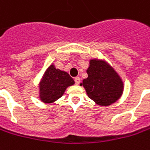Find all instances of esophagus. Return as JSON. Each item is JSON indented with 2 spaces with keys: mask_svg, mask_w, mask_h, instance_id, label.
I'll use <instances>...</instances> for the list:
<instances>
[{
  "mask_svg": "<svg viewBox=\"0 0 150 150\" xmlns=\"http://www.w3.org/2000/svg\"><path fill=\"white\" fill-rule=\"evenodd\" d=\"M75 84H79V83H80V78L79 77H75Z\"/></svg>",
  "mask_w": 150,
  "mask_h": 150,
  "instance_id": "1",
  "label": "esophagus"
}]
</instances>
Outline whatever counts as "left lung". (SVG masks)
<instances>
[{
	"label": "left lung",
	"instance_id": "8db88e82",
	"mask_svg": "<svg viewBox=\"0 0 150 150\" xmlns=\"http://www.w3.org/2000/svg\"><path fill=\"white\" fill-rule=\"evenodd\" d=\"M88 78L80 83L89 98L99 106H109L121 98L124 84L121 77L108 62L91 59L87 70Z\"/></svg>",
	"mask_w": 150,
	"mask_h": 150
}]
</instances>
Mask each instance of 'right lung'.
I'll use <instances>...</instances> for the list:
<instances>
[{
  "instance_id": "right-lung-1",
  "label": "right lung",
  "mask_w": 150,
  "mask_h": 150,
  "mask_svg": "<svg viewBox=\"0 0 150 150\" xmlns=\"http://www.w3.org/2000/svg\"><path fill=\"white\" fill-rule=\"evenodd\" d=\"M74 83V79L67 72L51 65L40 80L39 98L44 103H52L64 94L67 87Z\"/></svg>"
}]
</instances>
